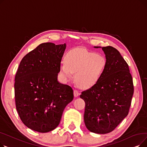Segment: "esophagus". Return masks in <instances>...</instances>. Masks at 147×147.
<instances>
[{"label": "esophagus", "instance_id": "obj_1", "mask_svg": "<svg viewBox=\"0 0 147 147\" xmlns=\"http://www.w3.org/2000/svg\"><path fill=\"white\" fill-rule=\"evenodd\" d=\"M79 95H80V93H79V91H78L77 90H74V96L75 97H78Z\"/></svg>", "mask_w": 147, "mask_h": 147}]
</instances>
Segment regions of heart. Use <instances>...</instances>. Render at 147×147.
<instances>
[{
    "label": "heart",
    "instance_id": "b5f03b06",
    "mask_svg": "<svg viewBox=\"0 0 147 147\" xmlns=\"http://www.w3.org/2000/svg\"><path fill=\"white\" fill-rule=\"evenodd\" d=\"M107 65L105 58L83 48L69 52L60 66V74L65 80L71 79L74 73V80L82 88L94 86L103 76Z\"/></svg>",
    "mask_w": 147,
    "mask_h": 147
}]
</instances>
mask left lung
I'll return each instance as SVG.
<instances>
[{
  "mask_svg": "<svg viewBox=\"0 0 147 147\" xmlns=\"http://www.w3.org/2000/svg\"><path fill=\"white\" fill-rule=\"evenodd\" d=\"M102 49L107 60L105 72L80 96L85 102L84 124L90 132L99 134L112 132L127 116L134 91L128 64L120 52L110 46Z\"/></svg>",
  "mask_w": 147,
  "mask_h": 147,
  "instance_id": "obj_1",
  "label": "left lung"
}]
</instances>
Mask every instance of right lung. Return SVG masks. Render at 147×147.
Returning a JSON list of instances; mask_svg holds the SVG:
<instances>
[{"label": "right lung", "instance_id": "add662e5", "mask_svg": "<svg viewBox=\"0 0 147 147\" xmlns=\"http://www.w3.org/2000/svg\"><path fill=\"white\" fill-rule=\"evenodd\" d=\"M66 44L44 43L21 61L15 78L16 109L24 124L40 133L55 129L73 90L58 81Z\"/></svg>", "mask_w": 147, "mask_h": 147}]
</instances>
